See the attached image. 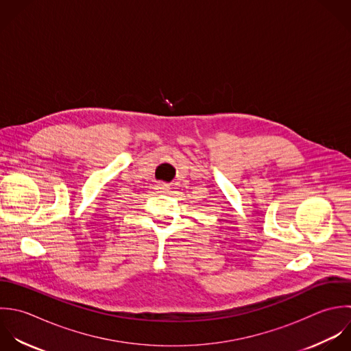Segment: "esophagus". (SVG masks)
I'll return each instance as SVG.
<instances>
[{
	"mask_svg": "<svg viewBox=\"0 0 351 351\" xmlns=\"http://www.w3.org/2000/svg\"><path fill=\"white\" fill-rule=\"evenodd\" d=\"M168 184H165V183H157L156 184V190L157 191H160V193H165V191H168Z\"/></svg>",
	"mask_w": 351,
	"mask_h": 351,
	"instance_id": "1",
	"label": "esophagus"
}]
</instances>
